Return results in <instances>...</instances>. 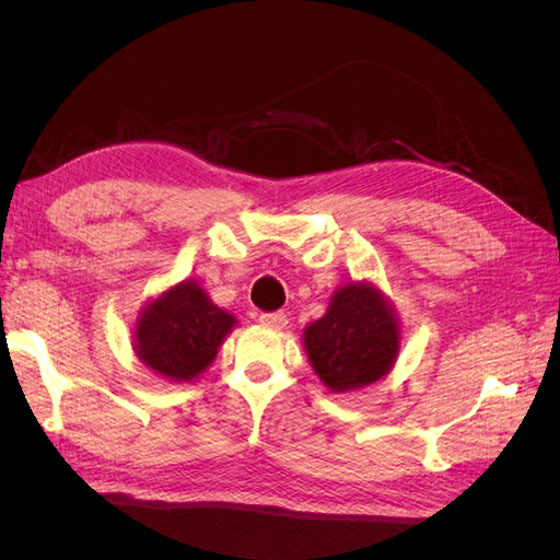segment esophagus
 <instances>
[{
	"label": "esophagus",
	"mask_w": 560,
	"mask_h": 560,
	"mask_svg": "<svg viewBox=\"0 0 560 560\" xmlns=\"http://www.w3.org/2000/svg\"><path fill=\"white\" fill-rule=\"evenodd\" d=\"M259 322L268 329L282 331L287 327V315L284 313H264V315H259Z\"/></svg>",
	"instance_id": "1"
}]
</instances>
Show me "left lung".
<instances>
[{"instance_id": "8db88e82", "label": "left lung", "mask_w": 560, "mask_h": 560, "mask_svg": "<svg viewBox=\"0 0 560 560\" xmlns=\"http://www.w3.org/2000/svg\"><path fill=\"white\" fill-rule=\"evenodd\" d=\"M399 341L397 313L371 282L338 287L327 313L303 329L311 366L331 393H350L387 376Z\"/></svg>"}]
</instances>
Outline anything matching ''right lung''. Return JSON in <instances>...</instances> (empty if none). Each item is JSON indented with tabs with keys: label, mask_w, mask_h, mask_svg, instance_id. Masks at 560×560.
<instances>
[{
	"label": "right lung",
	"mask_w": 560,
	"mask_h": 560,
	"mask_svg": "<svg viewBox=\"0 0 560 560\" xmlns=\"http://www.w3.org/2000/svg\"><path fill=\"white\" fill-rule=\"evenodd\" d=\"M196 280H182L151 299L135 325V354L154 374L189 383L206 371L235 327Z\"/></svg>",
	"instance_id": "obj_1"
}]
</instances>
